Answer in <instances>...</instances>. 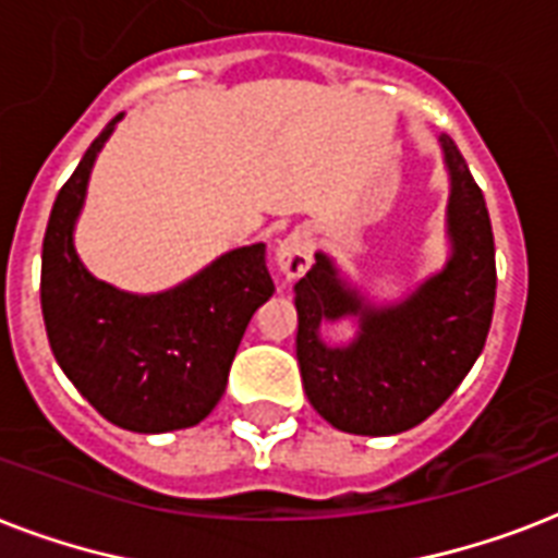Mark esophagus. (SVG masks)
<instances>
[{"label": "esophagus", "mask_w": 558, "mask_h": 558, "mask_svg": "<svg viewBox=\"0 0 558 558\" xmlns=\"http://www.w3.org/2000/svg\"><path fill=\"white\" fill-rule=\"evenodd\" d=\"M313 231L306 226L292 228V231L280 240L278 254H275L278 269L283 271V278L298 280L301 275H306V269L313 266Z\"/></svg>", "instance_id": "obj_1"}]
</instances>
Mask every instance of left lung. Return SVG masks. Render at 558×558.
<instances>
[{"instance_id": "obj_1", "label": "left lung", "mask_w": 558, "mask_h": 558, "mask_svg": "<svg viewBox=\"0 0 558 558\" xmlns=\"http://www.w3.org/2000/svg\"><path fill=\"white\" fill-rule=\"evenodd\" d=\"M449 170V260L397 304L376 306L341 278L330 254L295 283L298 365L310 405L339 432L388 437L432 416L481 356L495 306V240L484 193L458 144L437 138ZM360 322L327 345L324 323Z\"/></svg>"}]
</instances>
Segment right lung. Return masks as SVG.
Returning <instances> with one entry per match:
<instances>
[{
	"label": "right lung",
	"instance_id": "right-lung-1",
	"mask_svg": "<svg viewBox=\"0 0 558 558\" xmlns=\"http://www.w3.org/2000/svg\"><path fill=\"white\" fill-rule=\"evenodd\" d=\"M116 116L60 187L43 240L39 301L51 353L72 385L126 432L191 428L226 393L243 332L275 292L266 245L219 254L179 287L135 295L98 280L74 252V226Z\"/></svg>",
	"mask_w": 558,
	"mask_h": 558
}]
</instances>
